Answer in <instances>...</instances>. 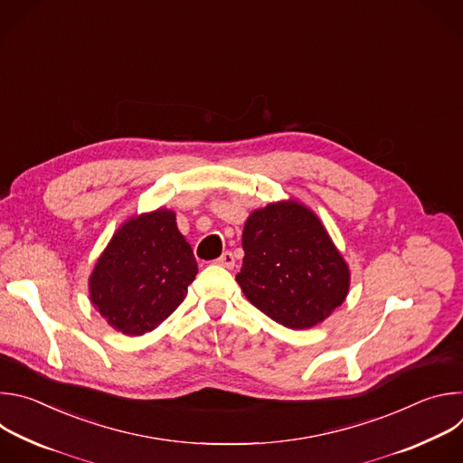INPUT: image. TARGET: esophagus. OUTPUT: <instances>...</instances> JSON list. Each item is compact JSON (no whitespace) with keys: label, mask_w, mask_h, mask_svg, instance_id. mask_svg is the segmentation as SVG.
<instances>
[{"label":"esophagus","mask_w":463,"mask_h":463,"mask_svg":"<svg viewBox=\"0 0 463 463\" xmlns=\"http://www.w3.org/2000/svg\"><path fill=\"white\" fill-rule=\"evenodd\" d=\"M216 263H218V266H222V268L232 269V268H234V263H236V260H234V254H232L231 250H225V252L216 260Z\"/></svg>","instance_id":"obj_1"}]
</instances>
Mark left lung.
<instances>
[{
  "mask_svg": "<svg viewBox=\"0 0 463 463\" xmlns=\"http://www.w3.org/2000/svg\"><path fill=\"white\" fill-rule=\"evenodd\" d=\"M236 275L247 300L275 322L304 329L339 307L350 271L320 220L297 202L254 211L243 227Z\"/></svg>",
  "mask_w": 463,
  "mask_h": 463,
  "instance_id": "left-lung-1",
  "label": "left lung"
}]
</instances>
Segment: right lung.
<instances>
[{"instance_id":"1","label":"right lung","mask_w":463,"mask_h":463,"mask_svg":"<svg viewBox=\"0 0 463 463\" xmlns=\"http://www.w3.org/2000/svg\"><path fill=\"white\" fill-rule=\"evenodd\" d=\"M195 275L175 214L159 209L131 218L113 234L90 279L91 302L124 335H143L177 309Z\"/></svg>"}]
</instances>
